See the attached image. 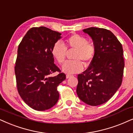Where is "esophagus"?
Wrapping results in <instances>:
<instances>
[{"label": "esophagus", "instance_id": "obj_1", "mask_svg": "<svg viewBox=\"0 0 133 133\" xmlns=\"http://www.w3.org/2000/svg\"><path fill=\"white\" fill-rule=\"evenodd\" d=\"M71 76H72L71 75H66V78H67V79H68V78H70V77H71Z\"/></svg>", "mask_w": 133, "mask_h": 133}]
</instances>
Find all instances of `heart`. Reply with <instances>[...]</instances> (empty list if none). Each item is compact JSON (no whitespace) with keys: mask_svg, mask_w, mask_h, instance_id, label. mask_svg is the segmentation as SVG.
<instances>
[{"mask_svg":"<svg viewBox=\"0 0 133 133\" xmlns=\"http://www.w3.org/2000/svg\"><path fill=\"white\" fill-rule=\"evenodd\" d=\"M75 49L73 58L74 60L65 62L62 71L66 74H75L83 71V64L88 66L96 53V47L92 44L88 42V39L83 36L73 34L65 40V45L60 41L54 44L51 50L52 57L59 64L65 60L67 50Z\"/></svg>","mask_w":133,"mask_h":133,"instance_id":"obj_1","label":"heart"}]
</instances>
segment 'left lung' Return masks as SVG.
Instances as JSON below:
<instances>
[{
	"label": "left lung",
	"instance_id": "1",
	"mask_svg": "<svg viewBox=\"0 0 133 133\" xmlns=\"http://www.w3.org/2000/svg\"><path fill=\"white\" fill-rule=\"evenodd\" d=\"M83 32L91 37L96 53L88 69L78 75L76 93L86 104L99 105L109 101L122 84L123 50L117 37L108 29L91 27Z\"/></svg>",
	"mask_w": 133,
	"mask_h": 133
}]
</instances>
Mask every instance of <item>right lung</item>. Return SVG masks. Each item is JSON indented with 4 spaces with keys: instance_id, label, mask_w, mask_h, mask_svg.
Returning a JSON list of instances; mask_svg holds the SVG:
<instances>
[{
    "instance_id": "1",
    "label": "right lung",
    "mask_w": 133,
    "mask_h": 133,
    "mask_svg": "<svg viewBox=\"0 0 133 133\" xmlns=\"http://www.w3.org/2000/svg\"><path fill=\"white\" fill-rule=\"evenodd\" d=\"M61 33L46 27H34L25 34L18 48L15 73L21 99L36 110H48L59 99L57 86L66 79L54 64L51 50ZM59 72L55 77L51 74Z\"/></svg>"
}]
</instances>
